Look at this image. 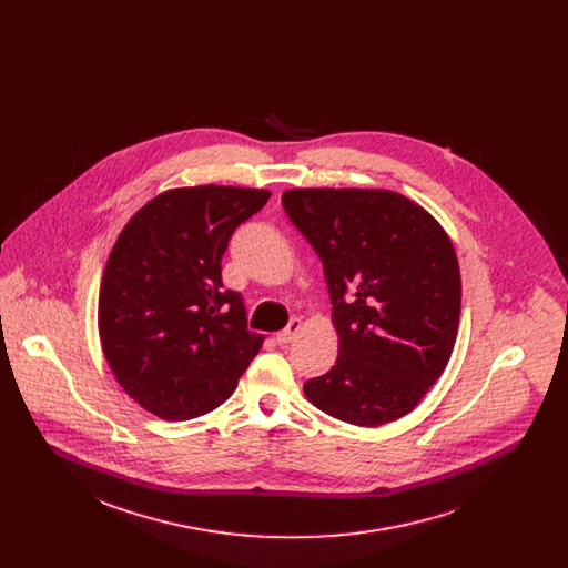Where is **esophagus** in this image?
I'll use <instances>...</instances> for the list:
<instances>
[{
	"instance_id": "34e87169",
	"label": "esophagus",
	"mask_w": 568,
	"mask_h": 568,
	"mask_svg": "<svg viewBox=\"0 0 568 568\" xmlns=\"http://www.w3.org/2000/svg\"><path fill=\"white\" fill-rule=\"evenodd\" d=\"M300 329H302V322H300V320H291V324L286 325V329H282V332L275 334V341H277L280 345H286V343H291V341L300 334Z\"/></svg>"
}]
</instances>
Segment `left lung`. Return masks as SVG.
Returning <instances> with one entry per match:
<instances>
[{"mask_svg":"<svg viewBox=\"0 0 568 568\" xmlns=\"http://www.w3.org/2000/svg\"><path fill=\"white\" fill-rule=\"evenodd\" d=\"M282 205L322 257L338 334L336 363L304 385L306 398L354 426L396 422L450 361L462 315L455 246L389 190L297 187Z\"/></svg>","mask_w":568,"mask_h":568,"instance_id":"left-lung-1","label":"left lung"}]
</instances>
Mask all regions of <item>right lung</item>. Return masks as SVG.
Masks as SVG:
<instances>
[{"label":"right lung","mask_w":568,"mask_h":568,"mask_svg":"<svg viewBox=\"0 0 568 568\" xmlns=\"http://www.w3.org/2000/svg\"><path fill=\"white\" fill-rule=\"evenodd\" d=\"M268 190L196 185L162 192L126 223L106 260L98 332L120 387L168 422L223 405L260 352L221 260Z\"/></svg>","instance_id":"1"}]
</instances>
